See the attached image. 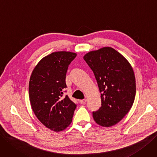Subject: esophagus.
<instances>
[{
    "instance_id": "esophagus-1",
    "label": "esophagus",
    "mask_w": 157,
    "mask_h": 157,
    "mask_svg": "<svg viewBox=\"0 0 157 157\" xmlns=\"http://www.w3.org/2000/svg\"><path fill=\"white\" fill-rule=\"evenodd\" d=\"M86 99H83V100H79V103H82V104H84V103H85L86 102Z\"/></svg>"
}]
</instances>
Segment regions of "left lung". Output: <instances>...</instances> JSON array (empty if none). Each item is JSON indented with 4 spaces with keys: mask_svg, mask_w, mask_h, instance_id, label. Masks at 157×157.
I'll list each match as a JSON object with an SVG mask.
<instances>
[{
    "mask_svg": "<svg viewBox=\"0 0 157 157\" xmlns=\"http://www.w3.org/2000/svg\"><path fill=\"white\" fill-rule=\"evenodd\" d=\"M83 59L93 71L101 93V107L92 116L102 127L118 124L134 103L136 80L134 71L125 58L111 47L86 53Z\"/></svg>",
    "mask_w": 157,
    "mask_h": 157,
    "instance_id": "obj_1",
    "label": "left lung"
}]
</instances>
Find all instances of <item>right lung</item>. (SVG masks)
I'll use <instances>...</instances> for the list:
<instances>
[{
	"label": "right lung",
	"mask_w": 157,
	"mask_h": 157,
	"mask_svg": "<svg viewBox=\"0 0 157 157\" xmlns=\"http://www.w3.org/2000/svg\"><path fill=\"white\" fill-rule=\"evenodd\" d=\"M76 53L53 52L44 57L33 70L29 82V98L33 111L45 127L62 131L71 124L76 105L63 97L66 74Z\"/></svg>",
	"instance_id": "1"
}]
</instances>
